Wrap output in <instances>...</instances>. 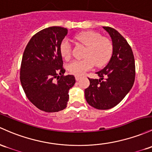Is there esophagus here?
I'll return each instance as SVG.
<instances>
[{
	"label": "esophagus",
	"instance_id": "esophagus-1",
	"mask_svg": "<svg viewBox=\"0 0 152 152\" xmlns=\"http://www.w3.org/2000/svg\"><path fill=\"white\" fill-rule=\"evenodd\" d=\"M81 76H75V79H76V81H79V80L81 79Z\"/></svg>",
	"mask_w": 152,
	"mask_h": 152
}]
</instances>
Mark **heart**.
Masks as SVG:
<instances>
[{
    "label": "heart",
    "mask_w": 152,
    "mask_h": 152,
    "mask_svg": "<svg viewBox=\"0 0 152 152\" xmlns=\"http://www.w3.org/2000/svg\"><path fill=\"white\" fill-rule=\"evenodd\" d=\"M76 39L86 46L84 60H76L67 66L71 74L81 76L89 71L96 64L97 67L105 65L109 61L113 53V45L108 39L102 37L98 33L92 31H83L76 36ZM60 52L66 60L71 56V45L66 38L60 45Z\"/></svg>",
    "instance_id": "b5f03b06"
}]
</instances>
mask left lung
<instances>
[{
  "label": "left lung",
  "mask_w": 152,
  "mask_h": 152,
  "mask_svg": "<svg viewBox=\"0 0 152 152\" xmlns=\"http://www.w3.org/2000/svg\"><path fill=\"white\" fill-rule=\"evenodd\" d=\"M113 43V54L107 65L96 72L99 79H90L84 91L89 105L98 110L114 107L133 87L135 81V60L132 49L123 37L113 28L103 26Z\"/></svg>",
  "instance_id": "8db88e82"
}]
</instances>
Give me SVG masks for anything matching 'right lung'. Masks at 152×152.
I'll return each instance as SVG.
<instances>
[{
  "mask_svg": "<svg viewBox=\"0 0 152 152\" xmlns=\"http://www.w3.org/2000/svg\"><path fill=\"white\" fill-rule=\"evenodd\" d=\"M67 33V29L61 26L41 30L31 38L23 54L21 86L28 99L46 113L64 110L69 99L68 91L76 83L73 75L63 76L66 71L60 45Z\"/></svg>",
  "mask_w": 152,
  "mask_h": 152,
  "instance_id": "1",
  "label": "right lung"
}]
</instances>
